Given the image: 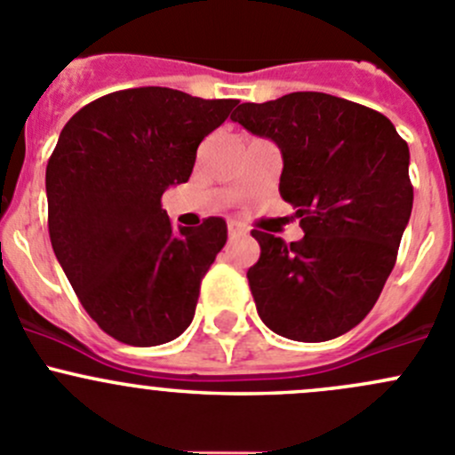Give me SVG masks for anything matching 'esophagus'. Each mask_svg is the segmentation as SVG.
<instances>
[{
    "label": "esophagus",
    "mask_w": 455,
    "mask_h": 455,
    "mask_svg": "<svg viewBox=\"0 0 455 455\" xmlns=\"http://www.w3.org/2000/svg\"><path fill=\"white\" fill-rule=\"evenodd\" d=\"M228 235H231V237L246 235V228L242 227V224H237V222H228Z\"/></svg>",
    "instance_id": "obj_1"
}]
</instances>
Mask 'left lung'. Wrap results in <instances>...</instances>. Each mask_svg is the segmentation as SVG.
<instances>
[{
    "label": "left lung",
    "instance_id": "1",
    "mask_svg": "<svg viewBox=\"0 0 455 455\" xmlns=\"http://www.w3.org/2000/svg\"><path fill=\"white\" fill-rule=\"evenodd\" d=\"M233 121L277 142L279 194L304 237L253 231L251 292L261 321L292 341H328L374 308L411 215L410 147L376 109L323 92L242 103Z\"/></svg>",
    "mask_w": 455,
    "mask_h": 455
}]
</instances>
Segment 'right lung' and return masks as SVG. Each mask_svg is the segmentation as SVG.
Instances as JSON below:
<instances>
[{
    "instance_id": "right-lung-1",
    "label": "right lung",
    "mask_w": 455,
    "mask_h": 455,
    "mask_svg": "<svg viewBox=\"0 0 455 455\" xmlns=\"http://www.w3.org/2000/svg\"><path fill=\"white\" fill-rule=\"evenodd\" d=\"M235 105L134 87L92 100L61 130L45 167L50 242L85 313L116 341L160 346L189 328L227 222L176 228L160 200L189 180L198 145Z\"/></svg>"
}]
</instances>
